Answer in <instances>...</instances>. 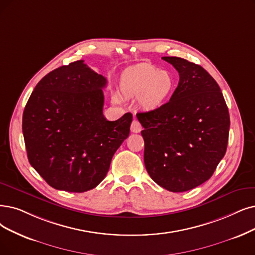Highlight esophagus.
Wrapping results in <instances>:
<instances>
[{"label": "esophagus", "mask_w": 255, "mask_h": 255, "mask_svg": "<svg viewBox=\"0 0 255 255\" xmlns=\"http://www.w3.org/2000/svg\"><path fill=\"white\" fill-rule=\"evenodd\" d=\"M142 129V127L140 125V122L138 120H133L131 122V126H130V130L133 131V133H140V130Z\"/></svg>", "instance_id": "34e87169"}]
</instances>
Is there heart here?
<instances>
[{"mask_svg": "<svg viewBox=\"0 0 255 255\" xmlns=\"http://www.w3.org/2000/svg\"><path fill=\"white\" fill-rule=\"evenodd\" d=\"M176 87V78L170 72L151 65H141L124 77L121 88L130 97L141 95V104L155 109L165 103Z\"/></svg>", "mask_w": 255, "mask_h": 255, "instance_id": "heart-1", "label": "heart"}]
</instances>
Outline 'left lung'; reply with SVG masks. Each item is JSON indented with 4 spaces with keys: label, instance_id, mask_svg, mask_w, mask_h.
I'll return each mask as SVG.
<instances>
[{
    "label": "left lung",
    "instance_id": "8db88e82",
    "mask_svg": "<svg viewBox=\"0 0 255 255\" xmlns=\"http://www.w3.org/2000/svg\"><path fill=\"white\" fill-rule=\"evenodd\" d=\"M179 72L168 103L138 113L144 128V164L158 185L172 192L206 182L225 156L230 118L217 81L199 65L162 57Z\"/></svg>",
    "mask_w": 255,
    "mask_h": 255
}]
</instances>
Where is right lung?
<instances>
[{
  "label": "right lung",
  "mask_w": 255,
  "mask_h": 255,
  "mask_svg": "<svg viewBox=\"0 0 255 255\" xmlns=\"http://www.w3.org/2000/svg\"><path fill=\"white\" fill-rule=\"evenodd\" d=\"M106 86V77L77 60L51 71L30 95L22 126L27 156L51 187L95 188L128 137L130 113L115 121L104 116Z\"/></svg>",
  "instance_id": "1"
}]
</instances>
